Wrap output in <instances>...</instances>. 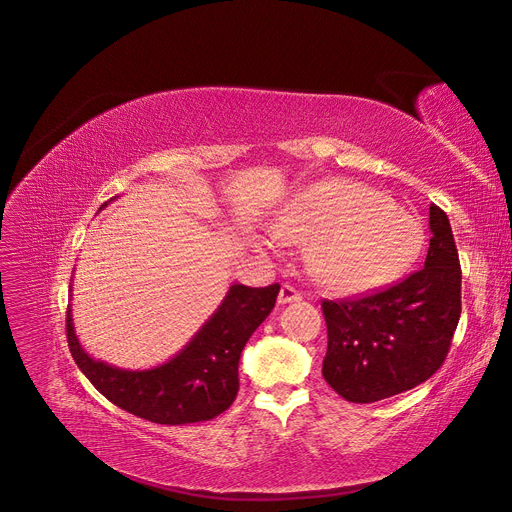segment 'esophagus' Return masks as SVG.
<instances>
[{"label":"esophagus","mask_w":512,"mask_h":512,"mask_svg":"<svg viewBox=\"0 0 512 512\" xmlns=\"http://www.w3.org/2000/svg\"><path fill=\"white\" fill-rule=\"evenodd\" d=\"M300 300H302V296H300V291L296 287H291V285L281 287L279 304H291V302H300Z\"/></svg>","instance_id":"1"}]
</instances>
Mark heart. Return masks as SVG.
<instances>
[{
  "label": "heart",
  "mask_w": 512,
  "mask_h": 512,
  "mask_svg": "<svg viewBox=\"0 0 512 512\" xmlns=\"http://www.w3.org/2000/svg\"><path fill=\"white\" fill-rule=\"evenodd\" d=\"M273 233L310 246L312 277L339 296H364L406 277L425 250L419 218L385 193L350 179L310 183L285 200ZM260 246L279 252L273 241Z\"/></svg>",
  "instance_id": "b5f03b06"
}]
</instances>
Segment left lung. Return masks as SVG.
I'll return each mask as SVG.
<instances>
[{
    "mask_svg": "<svg viewBox=\"0 0 512 512\" xmlns=\"http://www.w3.org/2000/svg\"><path fill=\"white\" fill-rule=\"evenodd\" d=\"M425 266L358 300H325L323 377L356 404L408 392L442 367L460 319V262L450 221L429 206Z\"/></svg>",
    "mask_w": 512,
    "mask_h": 512,
    "instance_id": "1",
    "label": "left lung"
}]
</instances>
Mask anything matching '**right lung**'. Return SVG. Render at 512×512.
I'll return each instance as SVG.
<instances>
[{
	"instance_id": "right-lung-1",
	"label": "right lung",
	"mask_w": 512,
	"mask_h": 512,
	"mask_svg": "<svg viewBox=\"0 0 512 512\" xmlns=\"http://www.w3.org/2000/svg\"><path fill=\"white\" fill-rule=\"evenodd\" d=\"M279 289V283L231 285L221 306L187 346L154 369L129 371L91 358L79 344L70 306L66 310L68 348L97 392L131 415L158 425L210 421L233 404L241 350L275 308Z\"/></svg>"
}]
</instances>
